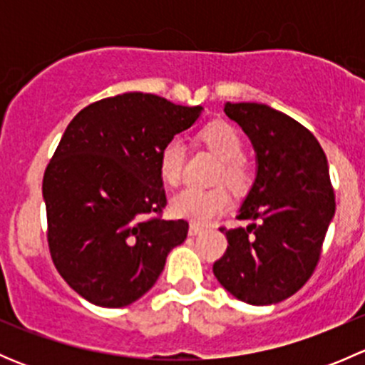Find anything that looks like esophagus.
<instances>
[{"instance_id":"obj_1","label":"esophagus","mask_w":365,"mask_h":365,"mask_svg":"<svg viewBox=\"0 0 365 365\" xmlns=\"http://www.w3.org/2000/svg\"><path fill=\"white\" fill-rule=\"evenodd\" d=\"M205 231L203 226H197V224H190L189 226V235L190 237H196V235H201Z\"/></svg>"}]
</instances>
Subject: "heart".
Returning a JSON list of instances; mask_svg holds the SVG:
<instances>
[{
  "mask_svg": "<svg viewBox=\"0 0 365 365\" xmlns=\"http://www.w3.org/2000/svg\"><path fill=\"white\" fill-rule=\"evenodd\" d=\"M201 143L222 160L217 180L226 182L237 192L251 185V173L242 160L244 141L237 128L222 121H213L200 130ZM185 165V146L180 139H169L159 153V173L165 185L176 187L182 182ZM230 192L226 187L213 189H185L173 196L171 212L176 217L189 219L196 224H206L230 206Z\"/></svg>",
  "mask_w": 365,
  "mask_h": 365,
  "instance_id": "obj_1",
  "label": "heart"
}]
</instances>
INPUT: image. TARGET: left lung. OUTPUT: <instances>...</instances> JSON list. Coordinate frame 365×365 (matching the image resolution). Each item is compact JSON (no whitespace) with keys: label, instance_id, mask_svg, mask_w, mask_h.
Returning <instances> with one entry per match:
<instances>
[{"label":"left lung","instance_id":"1","mask_svg":"<svg viewBox=\"0 0 365 365\" xmlns=\"http://www.w3.org/2000/svg\"><path fill=\"white\" fill-rule=\"evenodd\" d=\"M251 139L257 173L238 219L226 230L227 249L213 263L224 289L251 305H270L297 293L314 272L336 213L329 162L318 139L288 114L264 104L224 106Z\"/></svg>","mask_w":365,"mask_h":365}]
</instances>
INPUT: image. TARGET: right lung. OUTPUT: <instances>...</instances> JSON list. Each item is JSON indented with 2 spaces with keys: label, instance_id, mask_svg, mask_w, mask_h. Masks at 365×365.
<instances>
[{
  "label": "right lung",
  "instance_id": "add662e5",
  "mask_svg": "<svg viewBox=\"0 0 365 365\" xmlns=\"http://www.w3.org/2000/svg\"><path fill=\"white\" fill-rule=\"evenodd\" d=\"M201 109L132 91L93 102L68 123L43 173L47 242L61 277L91 304L141 298L187 238V220L160 217L159 153Z\"/></svg>",
  "mask_w": 365,
  "mask_h": 365
}]
</instances>
